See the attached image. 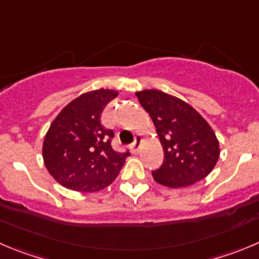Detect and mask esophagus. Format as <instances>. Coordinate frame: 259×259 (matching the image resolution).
Instances as JSON below:
<instances>
[{
	"mask_svg": "<svg viewBox=\"0 0 259 259\" xmlns=\"http://www.w3.org/2000/svg\"><path fill=\"white\" fill-rule=\"evenodd\" d=\"M141 142H142L141 137H135L134 142H133V144H132L133 152H135V153H137V152L139 151V147H141Z\"/></svg>",
	"mask_w": 259,
	"mask_h": 259,
	"instance_id": "1",
	"label": "esophagus"
}]
</instances>
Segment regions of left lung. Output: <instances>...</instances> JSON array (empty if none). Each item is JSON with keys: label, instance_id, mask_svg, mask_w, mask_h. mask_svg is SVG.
<instances>
[{"label": "left lung", "instance_id": "8db88e82", "mask_svg": "<svg viewBox=\"0 0 259 259\" xmlns=\"http://www.w3.org/2000/svg\"><path fill=\"white\" fill-rule=\"evenodd\" d=\"M135 94L151 116L163 148V163L152 171L154 180L183 188L206 178L220 157L219 141L208 122L187 102L162 91Z\"/></svg>", "mask_w": 259, "mask_h": 259}]
</instances>
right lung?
<instances>
[{
    "instance_id": "1",
    "label": "right lung",
    "mask_w": 259,
    "mask_h": 259,
    "mask_svg": "<svg viewBox=\"0 0 259 259\" xmlns=\"http://www.w3.org/2000/svg\"><path fill=\"white\" fill-rule=\"evenodd\" d=\"M112 89L80 94L56 116L43 141V161L57 183L75 192H100L112 183L129 151H113V132L101 124L106 106L117 97Z\"/></svg>"
}]
</instances>
